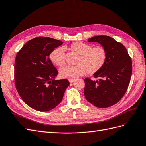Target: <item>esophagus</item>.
Listing matches in <instances>:
<instances>
[{"mask_svg": "<svg viewBox=\"0 0 146 146\" xmlns=\"http://www.w3.org/2000/svg\"><path fill=\"white\" fill-rule=\"evenodd\" d=\"M69 82L70 83H72L74 81V79H69Z\"/></svg>", "mask_w": 146, "mask_h": 146, "instance_id": "1", "label": "esophagus"}]
</instances>
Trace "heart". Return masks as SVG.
<instances>
[{
    "instance_id": "b5f03b06",
    "label": "heart",
    "mask_w": 146,
    "mask_h": 146,
    "mask_svg": "<svg viewBox=\"0 0 146 146\" xmlns=\"http://www.w3.org/2000/svg\"><path fill=\"white\" fill-rule=\"evenodd\" d=\"M70 48L80 55L77 66L66 65L60 70L63 78L74 79L82 76L86 71L92 74L102 67L107 57L106 50L102 46H92L86 43L77 42L72 44ZM52 61L57 66L65 63V50L64 47H58L53 50L50 55Z\"/></svg>"
}]
</instances>
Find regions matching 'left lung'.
Wrapping results in <instances>:
<instances>
[{"mask_svg": "<svg viewBox=\"0 0 146 146\" xmlns=\"http://www.w3.org/2000/svg\"><path fill=\"white\" fill-rule=\"evenodd\" d=\"M99 43L106 50L107 57L103 66L93 75L99 80L85 78L86 100L95 107L107 108L117 103L124 96L129 85L132 62L127 48L111 37L99 35L88 39Z\"/></svg>", "mask_w": 146, "mask_h": 146, "instance_id": "8db88e82", "label": "left lung"}]
</instances>
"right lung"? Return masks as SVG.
<instances>
[{
    "instance_id": "right-lung-1",
    "label": "right lung",
    "mask_w": 146,
    "mask_h": 146,
    "mask_svg": "<svg viewBox=\"0 0 146 146\" xmlns=\"http://www.w3.org/2000/svg\"><path fill=\"white\" fill-rule=\"evenodd\" d=\"M63 42L48 37H37L26 42L17 52L15 82L21 99L39 111H47L62 100L67 79L55 80L58 74L49 55Z\"/></svg>"
}]
</instances>
